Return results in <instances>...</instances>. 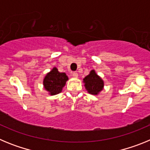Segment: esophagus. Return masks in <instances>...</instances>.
I'll return each mask as SVG.
<instances>
[{"label":"esophagus","instance_id":"34e87169","mask_svg":"<svg viewBox=\"0 0 150 150\" xmlns=\"http://www.w3.org/2000/svg\"><path fill=\"white\" fill-rule=\"evenodd\" d=\"M72 76H73V77H74V78H77L78 77V74L76 72H73L72 73Z\"/></svg>","mask_w":150,"mask_h":150}]
</instances>
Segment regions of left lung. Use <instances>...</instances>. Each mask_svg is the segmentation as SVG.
I'll use <instances>...</instances> for the list:
<instances>
[{
    "instance_id": "left-lung-1",
    "label": "left lung",
    "mask_w": 150,
    "mask_h": 150,
    "mask_svg": "<svg viewBox=\"0 0 150 150\" xmlns=\"http://www.w3.org/2000/svg\"><path fill=\"white\" fill-rule=\"evenodd\" d=\"M84 86L88 93L92 95H98L104 89V82L100 76H98L95 70H91L89 74L83 78Z\"/></svg>"
}]
</instances>
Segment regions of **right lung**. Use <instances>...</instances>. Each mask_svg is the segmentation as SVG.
Wrapping results in <instances>:
<instances>
[{"mask_svg":"<svg viewBox=\"0 0 150 150\" xmlns=\"http://www.w3.org/2000/svg\"><path fill=\"white\" fill-rule=\"evenodd\" d=\"M68 77L65 73H60L55 67L46 74L43 80V88L49 95H55L61 93Z\"/></svg>","mask_w":150,"mask_h":150,"instance_id":"right-lung-1","label":"right lung"}]
</instances>
